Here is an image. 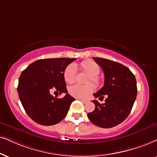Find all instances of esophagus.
Instances as JSON below:
<instances>
[{
    "label": "esophagus",
    "mask_w": 157,
    "mask_h": 157,
    "mask_svg": "<svg viewBox=\"0 0 157 157\" xmlns=\"http://www.w3.org/2000/svg\"><path fill=\"white\" fill-rule=\"evenodd\" d=\"M77 99H78V100H80V101H82L83 104H86V103H87V101L83 100V99H81V98H77Z\"/></svg>",
    "instance_id": "1"
}]
</instances>
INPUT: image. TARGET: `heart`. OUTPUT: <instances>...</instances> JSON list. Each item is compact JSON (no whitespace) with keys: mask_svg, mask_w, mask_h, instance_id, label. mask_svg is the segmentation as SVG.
Returning <instances> with one entry per match:
<instances>
[{"mask_svg":"<svg viewBox=\"0 0 157 157\" xmlns=\"http://www.w3.org/2000/svg\"><path fill=\"white\" fill-rule=\"evenodd\" d=\"M80 68L82 71L89 75L87 82H92L96 86L101 84V79L98 75L100 73L101 69L99 65L95 61L85 60L80 63ZM77 75V67L75 64L68 65L64 72V80L67 82L72 83L75 81ZM93 91V85L92 84L80 85L75 84L71 85L68 89V92L71 96L77 98H86Z\"/></svg>","mask_w":157,"mask_h":157,"instance_id":"obj_1","label":"heart"}]
</instances>
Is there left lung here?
<instances>
[{
  "instance_id": "8db88e82",
  "label": "left lung",
  "mask_w": 157,
  "mask_h": 157,
  "mask_svg": "<svg viewBox=\"0 0 157 157\" xmlns=\"http://www.w3.org/2000/svg\"><path fill=\"white\" fill-rule=\"evenodd\" d=\"M104 73V85L95 98L106 97L104 104L93 100V112L88 117L93 124L103 128H111L122 122L130 114L137 96L136 77L124 65L109 59L93 57Z\"/></svg>"
}]
</instances>
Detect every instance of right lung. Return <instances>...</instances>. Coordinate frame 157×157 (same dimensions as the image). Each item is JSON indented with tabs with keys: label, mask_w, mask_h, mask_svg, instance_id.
<instances>
[{
	"label": "right lung",
	"mask_w": 157,
	"mask_h": 157,
	"mask_svg": "<svg viewBox=\"0 0 157 157\" xmlns=\"http://www.w3.org/2000/svg\"><path fill=\"white\" fill-rule=\"evenodd\" d=\"M75 60L69 58L40 59L21 72L18 94L26 113L35 122L53 125L66 117L75 99L67 93L64 72L66 67ZM52 90L66 95L57 99L50 94Z\"/></svg>",
	"instance_id": "add662e5"
}]
</instances>
